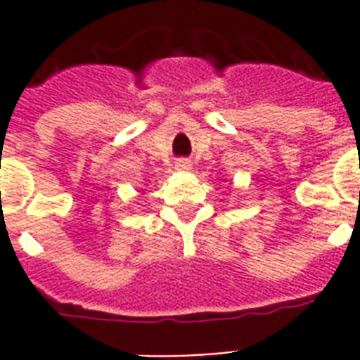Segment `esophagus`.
I'll return each instance as SVG.
<instances>
[{"mask_svg":"<svg viewBox=\"0 0 360 360\" xmlns=\"http://www.w3.org/2000/svg\"><path fill=\"white\" fill-rule=\"evenodd\" d=\"M175 169L177 172H188V169H192V164L186 158H181V160L175 162Z\"/></svg>","mask_w":360,"mask_h":360,"instance_id":"1","label":"esophagus"}]
</instances>
